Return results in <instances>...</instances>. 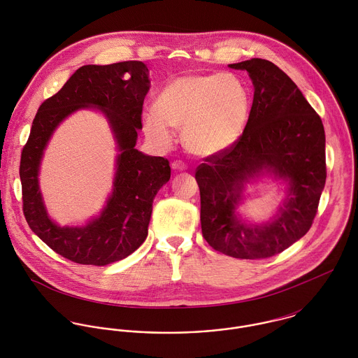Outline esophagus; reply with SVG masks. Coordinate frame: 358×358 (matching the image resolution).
Here are the masks:
<instances>
[{
  "label": "esophagus",
  "mask_w": 358,
  "mask_h": 358,
  "mask_svg": "<svg viewBox=\"0 0 358 358\" xmlns=\"http://www.w3.org/2000/svg\"><path fill=\"white\" fill-rule=\"evenodd\" d=\"M171 166H172L173 171H185V169L187 168V165H186L183 161H180V159L173 161V162L171 164Z\"/></svg>",
  "instance_id": "esophagus-1"
}]
</instances>
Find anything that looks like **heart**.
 <instances>
[{"label": "heart", "mask_w": 358, "mask_h": 358, "mask_svg": "<svg viewBox=\"0 0 358 358\" xmlns=\"http://www.w3.org/2000/svg\"><path fill=\"white\" fill-rule=\"evenodd\" d=\"M251 113V94L234 73L189 74L172 80L143 114L146 135L161 146L183 129L186 148L197 155L230 149L243 135Z\"/></svg>", "instance_id": "heart-1"}]
</instances>
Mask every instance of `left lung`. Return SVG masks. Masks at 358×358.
<instances>
[{
  "mask_svg": "<svg viewBox=\"0 0 358 358\" xmlns=\"http://www.w3.org/2000/svg\"><path fill=\"white\" fill-rule=\"evenodd\" d=\"M229 66L248 71L254 102L241 138L197 166L201 230L215 251L264 259L291 247L313 224L327 179L325 132L296 84L274 63L255 57ZM264 173L289 183L287 199L271 221L248 225L235 209L245 183Z\"/></svg>",
  "mask_w": 358,
  "mask_h": 358,
  "instance_id": "1",
  "label": "left lung"
}]
</instances>
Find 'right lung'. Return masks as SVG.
Segmentation results:
<instances>
[{
  "label": "right lung",
  "instance_id": "obj_1",
  "mask_svg": "<svg viewBox=\"0 0 358 358\" xmlns=\"http://www.w3.org/2000/svg\"><path fill=\"white\" fill-rule=\"evenodd\" d=\"M149 88V69L143 62L87 64L40 106L33 120L19 168L23 213L30 229L51 250L74 263L106 266L135 252L148 237L154 197L171 178L166 158L135 149ZM88 106H98L108 117L117 142L120 154L113 193L101 215L85 227L60 228L46 213L38 169L57 125L71 112Z\"/></svg>",
  "mask_w": 358,
  "mask_h": 358
}]
</instances>
